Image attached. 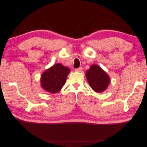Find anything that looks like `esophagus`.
Wrapping results in <instances>:
<instances>
[{
  "label": "esophagus",
  "mask_w": 147,
  "mask_h": 147,
  "mask_svg": "<svg viewBox=\"0 0 147 147\" xmlns=\"http://www.w3.org/2000/svg\"><path fill=\"white\" fill-rule=\"evenodd\" d=\"M82 67H79V68H78V69H75V71H76V72H82Z\"/></svg>",
  "instance_id": "34e87169"
}]
</instances>
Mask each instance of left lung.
<instances>
[{
  "instance_id": "obj_1",
  "label": "left lung",
  "mask_w": 147,
  "mask_h": 147,
  "mask_svg": "<svg viewBox=\"0 0 147 147\" xmlns=\"http://www.w3.org/2000/svg\"><path fill=\"white\" fill-rule=\"evenodd\" d=\"M86 77L91 88L97 92L105 91L110 83L109 75L97 65L90 67V69L86 71Z\"/></svg>"
}]
</instances>
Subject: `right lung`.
I'll use <instances>...</instances> for the list:
<instances>
[{"instance_id": "obj_1", "label": "right lung", "mask_w": 147, "mask_h": 147, "mask_svg": "<svg viewBox=\"0 0 147 147\" xmlns=\"http://www.w3.org/2000/svg\"><path fill=\"white\" fill-rule=\"evenodd\" d=\"M70 70L61 64H56L44 72L41 77L42 87L51 93L58 92L64 85Z\"/></svg>"}]
</instances>
